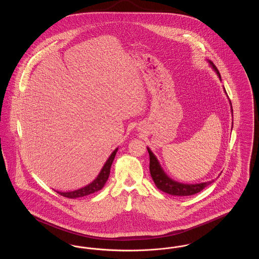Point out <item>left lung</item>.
<instances>
[{
    "mask_svg": "<svg viewBox=\"0 0 259 259\" xmlns=\"http://www.w3.org/2000/svg\"><path fill=\"white\" fill-rule=\"evenodd\" d=\"M209 64L212 66L213 70L219 74L220 77L221 74L218 70V68L212 64V62L209 61ZM233 112V110H232ZM148 153H149V172L150 176L154 182L157 188H159L163 192L175 195V196H190L193 194H196L198 192L202 191L206 186L210 185L213 181L211 182H207V183H202V184H197V185H185V184H180L175 181L168 178L166 174L163 172L158 161L154 154L151 152V150L148 148Z\"/></svg>",
    "mask_w": 259,
    "mask_h": 259,
    "instance_id": "1",
    "label": "left lung"
}]
</instances>
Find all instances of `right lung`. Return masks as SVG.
Here are the masks:
<instances>
[{
  "label": "right lung",
  "mask_w": 259,
  "mask_h": 259,
  "mask_svg": "<svg viewBox=\"0 0 259 259\" xmlns=\"http://www.w3.org/2000/svg\"><path fill=\"white\" fill-rule=\"evenodd\" d=\"M116 151H117V148L111 153V156L109 157V159L107 160L106 164L104 165L102 171L99 174L97 179L93 183H91L90 185H87L85 187L80 188L78 190H74V191H71V192H57V193H59L60 195L64 196V197L74 199V198L83 197V196H87V195L92 194V193H94L96 191L101 190L104 187L105 184L107 183L108 179H109L111 164H112V161L114 159Z\"/></svg>",
  "instance_id": "add662e5"
}]
</instances>
